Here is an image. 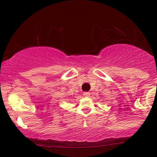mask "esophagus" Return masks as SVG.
Segmentation results:
<instances>
[{
	"instance_id": "esophagus-1",
	"label": "esophagus",
	"mask_w": 157,
	"mask_h": 157,
	"mask_svg": "<svg viewBox=\"0 0 157 157\" xmlns=\"http://www.w3.org/2000/svg\"><path fill=\"white\" fill-rule=\"evenodd\" d=\"M90 95H91L90 92H84L83 93V96L85 97H90Z\"/></svg>"
}]
</instances>
